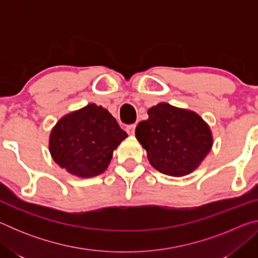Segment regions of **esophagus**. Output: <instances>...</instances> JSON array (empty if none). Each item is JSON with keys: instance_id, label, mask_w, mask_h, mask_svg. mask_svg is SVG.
<instances>
[{"instance_id": "obj_1", "label": "esophagus", "mask_w": 258, "mask_h": 258, "mask_svg": "<svg viewBox=\"0 0 258 258\" xmlns=\"http://www.w3.org/2000/svg\"><path fill=\"white\" fill-rule=\"evenodd\" d=\"M135 127H137V125H135V124L127 125V126H126V132H127L130 135H134Z\"/></svg>"}]
</instances>
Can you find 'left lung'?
Returning <instances> with one entry per match:
<instances>
[{"label":"left lung","instance_id":"1","mask_svg":"<svg viewBox=\"0 0 258 258\" xmlns=\"http://www.w3.org/2000/svg\"><path fill=\"white\" fill-rule=\"evenodd\" d=\"M148 115L138 124L135 137L152 167L171 176L194 172L212 149L209 126L198 113L165 102L151 107Z\"/></svg>","mask_w":258,"mask_h":258}]
</instances>
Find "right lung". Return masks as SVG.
<instances>
[{"instance_id": "add662e5", "label": "right lung", "mask_w": 258, "mask_h": 258, "mask_svg": "<svg viewBox=\"0 0 258 258\" xmlns=\"http://www.w3.org/2000/svg\"><path fill=\"white\" fill-rule=\"evenodd\" d=\"M125 131L107 109L91 103L63 116L51 131L50 152L61 168L80 177L106 171Z\"/></svg>"}]
</instances>
